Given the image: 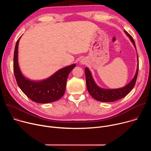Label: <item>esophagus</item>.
<instances>
[{
	"instance_id": "1",
	"label": "esophagus",
	"mask_w": 151,
	"mask_h": 151,
	"mask_svg": "<svg viewBox=\"0 0 151 151\" xmlns=\"http://www.w3.org/2000/svg\"><path fill=\"white\" fill-rule=\"evenodd\" d=\"M80 63H82V64L85 63V61L83 60V59H82V60H81L80 61Z\"/></svg>"
}]
</instances>
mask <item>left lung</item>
<instances>
[{
    "label": "left lung",
    "mask_w": 151,
    "mask_h": 151,
    "mask_svg": "<svg viewBox=\"0 0 151 151\" xmlns=\"http://www.w3.org/2000/svg\"><path fill=\"white\" fill-rule=\"evenodd\" d=\"M126 35L129 37L132 44H133L136 50V47L135 45V42L133 37L128 34L127 32L124 30ZM137 52V51H136ZM137 66L136 73L134 78L131 80V81L127 83L124 87L119 88L115 89H106L100 87L97 85L94 79L93 78L91 71L88 68H85V73L86 77V84H87V90L90 94L96 100L102 102H112L116 101L119 99H121L125 96H126L130 91L133 89L136 83V81L137 77L138 70H139V59L138 55L137 54Z\"/></svg>",
    "instance_id": "obj_1"
}]
</instances>
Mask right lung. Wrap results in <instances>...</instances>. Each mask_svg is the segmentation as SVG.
I'll list each match as a JSON object with an SVG mask.
<instances>
[{
	"instance_id": "add662e5",
	"label": "right lung",
	"mask_w": 151,
	"mask_h": 151,
	"mask_svg": "<svg viewBox=\"0 0 151 151\" xmlns=\"http://www.w3.org/2000/svg\"><path fill=\"white\" fill-rule=\"evenodd\" d=\"M17 41L14 55V72L19 87L30 99L38 103H48L59 100L64 94L66 81L76 64L62 68L43 80H31L21 72L18 64V44Z\"/></svg>"
}]
</instances>
